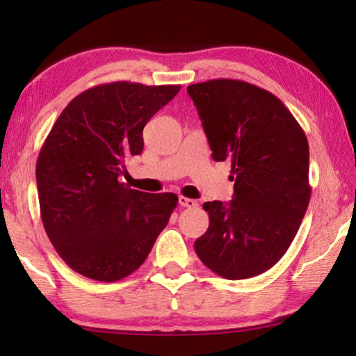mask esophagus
<instances>
[{"mask_svg":"<svg viewBox=\"0 0 356 356\" xmlns=\"http://www.w3.org/2000/svg\"><path fill=\"white\" fill-rule=\"evenodd\" d=\"M178 202H179V206H181V207H196L197 206L196 199L184 197V196H179L178 197Z\"/></svg>","mask_w":356,"mask_h":356,"instance_id":"esophagus-1","label":"esophagus"}]
</instances>
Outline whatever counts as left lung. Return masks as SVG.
<instances>
[{
	"instance_id": "8db88e82",
	"label": "left lung",
	"mask_w": 356,
	"mask_h": 356,
	"mask_svg": "<svg viewBox=\"0 0 356 356\" xmlns=\"http://www.w3.org/2000/svg\"><path fill=\"white\" fill-rule=\"evenodd\" d=\"M216 162L232 163L230 202L204 204L199 259L228 280L259 275L289 250L308 209L309 145L274 94L236 79L188 87Z\"/></svg>"
}]
</instances>
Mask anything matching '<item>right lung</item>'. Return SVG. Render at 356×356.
Instances as JSON below:
<instances>
[{
    "label": "right lung",
    "mask_w": 356,
    "mask_h": 356,
    "mask_svg": "<svg viewBox=\"0 0 356 356\" xmlns=\"http://www.w3.org/2000/svg\"><path fill=\"white\" fill-rule=\"evenodd\" d=\"M181 86L111 82L74 97L42 145L35 178L48 238L77 274L116 282L139 269L178 196L121 181L143 129Z\"/></svg>",
    "instance_id": "add662e5"
}]
</instances>
